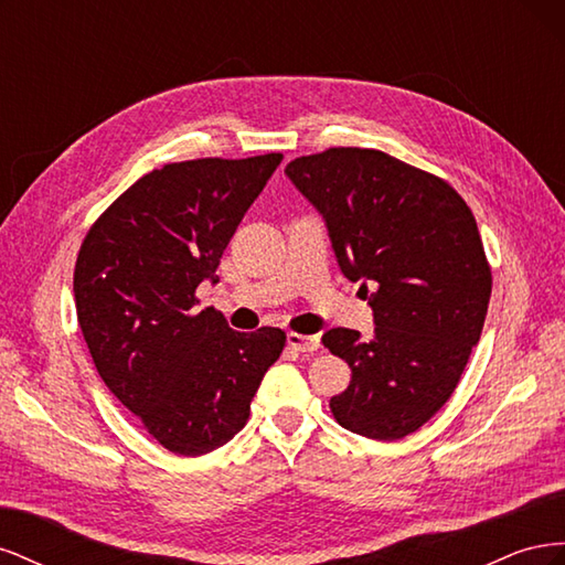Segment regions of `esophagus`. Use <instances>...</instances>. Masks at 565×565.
Returning a JSON list of instances; mask_svg holds the SVG:
<instances>
[{
	"instance_id": "obj_1",
	"label": "esophagus",
	"mask_w": 565,
	"mask_h": 565,
	"mask_svg": "<svg viewBox=\"0 0 565 565\" xmlns=\"http://www.w3.org/2000/svg\"><path fill=\"white\" fill-rule=\"evenodd\" d=\"M287 344L292 347V349H297V351H301V353H313V351L320 349V339L316 334H295V332H289L287 334Z\"/></svg>"
}]
</instances>
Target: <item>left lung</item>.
<instances>
[{
    "label": "left lung",
    "instance_id": "1",
    "mask_svg": "<svg viewBox=\"0 0 565 565\" xmlns=\"http://www.w3.org/2000/svg\"><path fill=\"white\" fill-rule=\"evenodd\" d=\"M285 174L322 216L344 278L365 297L373 289L372 339L322 334L351 367L330 401L334 419L377 440L417 431L448 403L483 332L492 280L471 210L446 181L382 150L330 148Z\"/></svg>",
    "mask_w": 565,
    "mask_h": 565
}]
</instances>
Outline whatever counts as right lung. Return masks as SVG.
Here are the masks:
<instances>
[{
	"mask_svg": "<svg viewBox=\"0 0 565 565\" xmlns=\"http://www.w3.org/2000/svg\"><path fill=\"white\" fill-rule=\"evenodd\" d=\"M282 162L164 164L119 195L87 233L75 264L77 320L100 380L160 446L198 457L243 429L285 332H235L195 287L216 266L249 204Z\"/></svg>",
	"mask_w": 565,
	"mask_h": 565,
	"instance_id": "add662e5",
	"label": "right lung"
}]
</instances>
